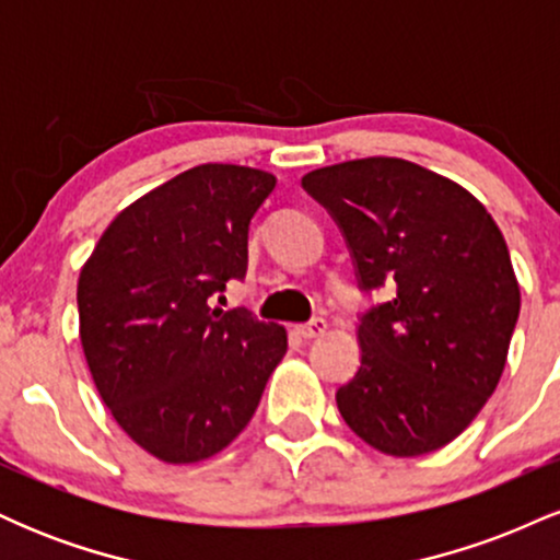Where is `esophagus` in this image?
<instances>
[{
    "instance_id": "1",
    "label": "esophagus",
    "mask_w": 560,
    "mask_h": 560,
    "mask_svg": "<svg viewBox=\"0 0 560 560\" xmlns=\"http://www.w3.org/2000/svg\"><path fill=\"white\" fill-rule=\"evenodd\" d=\"M324 331H326V320L324 318H313V320H307V324L298 326V334L302 339H316Z\"/></svg>"
}]
</instances>
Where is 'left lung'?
<instances>
[{"mask_svg":"<svg viewBox=\"0 0 560 560\" xmlns=\"http://www.w3.org/2000/svg\"><path fill=\"white\" fill-rule=\"evenodd\" d=\"M342 231L358 287L392 284L358 324L361 369L337 408L395 458L445 447L503 376L522 307L498 223L464 186L400 158H363L302 176Z\"/></svg>","mask_w":560,"mask_h":560,"instance_id":"8db88e82","label":"left lung"}]
</instances>
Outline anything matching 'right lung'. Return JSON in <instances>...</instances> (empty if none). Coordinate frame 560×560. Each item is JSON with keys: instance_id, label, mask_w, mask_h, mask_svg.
Returning a JSON list of instances; mask_svg holds the SVG:
<instances>
[{"instance_id": "add662e5", "label": "right lung", "mask_w": 560, "mask_h": 560, "mask_svg": "<svg viewBox=\"0 0 560 560\" xmlns=\"http://www.w3.org/2000/svg\"><path fill=\"white\" fill-rule=\"evenodd\" d=\"M271 173L208 163L128 205L81 268V345L118 427L165 464H197L240 436L287 331L210 300L247 273V231Z\"/></svg>"}]
</instances>
